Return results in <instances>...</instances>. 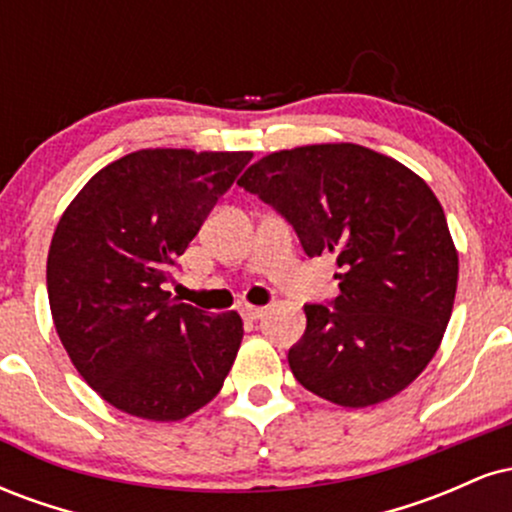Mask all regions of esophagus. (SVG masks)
Instances as JSON below:
<instances>
[{
  "mask_svg": "<svg viewBox=\"0 0 512 512\" xmlns=\"http://www.w3.org/2000/svg\"><path fill=\"white\" fill-rule=\"evenodd\" d=\"M262 315H264V308H257V305H245L243 308L245 320H260Z\"/></svg>",
  "mask_w": 512,
  "mask_h": 512,
  "instance_id": "1",
  "label": "esophagus"
}]
</instances>
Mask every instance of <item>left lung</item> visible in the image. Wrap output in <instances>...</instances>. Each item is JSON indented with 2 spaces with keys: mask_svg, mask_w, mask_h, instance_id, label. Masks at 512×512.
Here are the masks:
<instances>
[{
  "mask_svg": "<svg viewBox=\"0 0 512 512\" xmlns=\"http://www.w3.org/2000/svg\"><path fill=\"white\" fill-rule=\"evenodd\" d=\"M293 226L305 255L337 257L339 296L305 303L289 349L305 390L370 407L428 366L457 291V250L431 187L395 158L358 144L276 151L238 180Z\"/></svg>",
  "mask_w": 512,
  "mask_h": 512,
  "instance_id": "obj_1",
  "label": "left lung"
}]
</instances>
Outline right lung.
<instances>
[{
    "instance_id": "1",
    "label": "right lung",
    "mask_w": 512,
    "mask_h": 512,
    "mask_svg": "<svg viewBox=\"0 0 512 512\" xmlns=\"http://www.w3.org/2000/svg\"><path fill=\"white\" fill-rule=\"evenodd\" d=\"M248 151L144 149L98 170L62 214L48 298L69 358L105 402L180 421L219 395L243 320L170 298L173 267Z\"/></svg>"
}]
</instances>
